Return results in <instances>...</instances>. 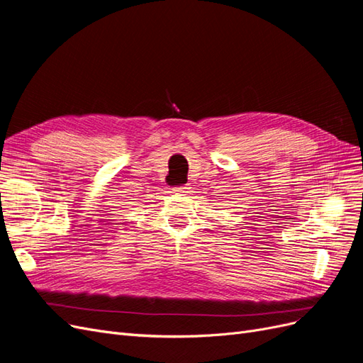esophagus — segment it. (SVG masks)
Listing matches in <instances>:
<instances>
[{"instance_id": "34e87169", "label": "esophagus", "mask_w": 363, "mask_h": 363, "mask_svg": "<svg viewBox=\"0 0 363 363\" xmlns=\"http://www.w3.org/2000/svg\"><path fill=\"white\" fill-rule=\"evenodd\" d=\"M175 194H184V192H189L188 186H177V188L172 189Z\"/></svg>"}]
</instances>
